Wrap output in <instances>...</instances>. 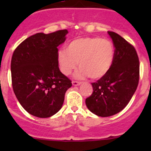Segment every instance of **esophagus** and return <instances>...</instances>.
<instances>
[{
  "label": "esophagus",
  "mask_w": 151,
  "mask_h": 151,
  "mask_svg": "<svg viewBox=\"0 0 151 151\" xmlns=\"http://www.w3.org/2000/svg\"><path fill=\"white\" fill-rule=\"evenodd\" d=\"M80 84H81V83H80V82L72 81V85H73V86H78V85H80Z\"/></svg>",
  "instance_id": "34e87169"
}]
</instances>
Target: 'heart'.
Returning <instances> with one entry per match:
<instances>
[{
	"label": "heart",
	"mask_w": 151,
	"mask_h": 151,
	"mask_svg": "<svg viewBox=\"0 0 151 151\" xmlns=\"http://www.w3.org/2000/svg\"><path fill=\"white\" fill-rule=\"evenodd\" d=\"M115 58V47L107 39L85 37L74 39L67 45L66 50L58 55L61 72L69 75L78 63L80 69L74 74L76 79L89 76L93 80L103 77L109 71Z\"/></svg>",
	"instance_id": "b5f03b06"
}]
</instances>
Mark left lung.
Returning a JSON list of instances; mask_svg holds the SVG:
<instances>
[{
	"instance_id": "1",
	"label": "left lung",
	"mask_w": 151,
	"mask_h": 151,
	"mask_svg": "<svg viewBox=\"0 0 151 151\" xmlns=\"http://www.w3.org/2000/svg\"><path fill=\"white\" fill-rule=\"evenodd\" d=\"M115 46L113 63L107 73L91 83L93 93L85 99L88 109L100 117H109L129 104L139 83V61L134 47L115 32L108 31Z\"/></svg>"
}]
</instances>
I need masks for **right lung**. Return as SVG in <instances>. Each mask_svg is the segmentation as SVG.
I'll use <instances>...</instances> for the list:
<instances>
[{"label": "right lung", "instance_id": "add662e5", "mask_svg": "<svg viewBox=\"0 0 151 151\" xmlns=\"http://www.w3.org/2000/svg\"><path fill=\"white\" fill-rule=\"evenodd\" d=\"M67 30L39 33L16 48L11 62L12 87L19 104L41 118L57 113L71 82L60 72L58 47L66 41Z\"/></svg>", "mask_w": 151, "mask_h": 151}]
</instances>
